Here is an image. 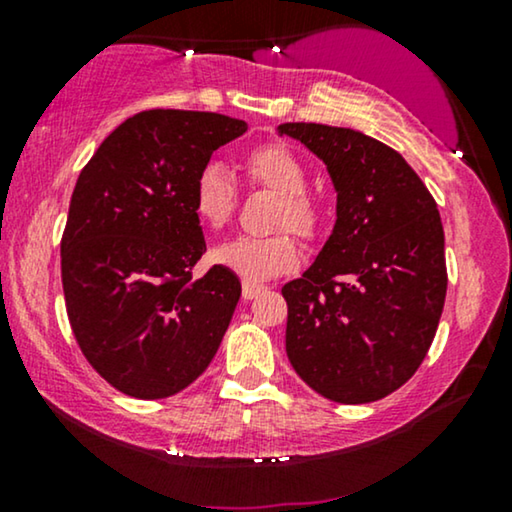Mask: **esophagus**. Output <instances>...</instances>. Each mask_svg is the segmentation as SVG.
<instances>
[{
	"label": "esophagus",
	"mask_w": 512,
	"mask_h": 512,
	"mask_svg": "<svg viewBox=\"0 0 512 512\" xmlns=\"http://www.w3.org/2000/svg\"><path fill=\"white\" fill-rule=\"evenodd\" d=\"M265 286L258 284V282H251V279H244L242 282V298L244 300H254L258 293H263Z\"/></svg>",
	"instance_id": "obj_1"
}]
</instances>
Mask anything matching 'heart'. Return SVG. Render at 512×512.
I'll list each match as a JSON object with an SVG mask.
<instances>
[{"mask_svg": "<svg viewBox=\"0 0 512 512\" xmlns=\"http://www.w3.org/2000/svg\"><path fill=\"white\" fill-rule=\"evenodd\" d=\"M244 174L254 186L279 195L275 228H289L303 240L321 233L319 202L307 195V172L300 158L284 144H263L251 149L242 160ZM237 188L221 163H205L195 174L191 205L202 226L219 230L235 212ZM300 249L289 233L270 237H233L214 249V261L247 279L282 275L298 265Z\"/></svg>", "mask_w": 512, "mask_h": 512, "instance_id": "heart-1", "label": "heart"}]
</instances>
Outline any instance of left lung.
Here are the masks:
<instances>
[{
    "mask_svg": "<svg viewBox=\"0 0 512 512\" xmlns=\"http://www.w3.org/2000/svg\"><path fill=\"white\" fill-rule=\"evenodd\" d=\"M326 163L333 233L284 284L286 356L335 403H373L422 366L445 305V235L436 200L401 153L359 130L284 123Z\"/></svg>",
    "mask_w": 512,
    "mask_h": 512,
    "instance_id": "1",
    "label": "left lung"
}]
</instances>
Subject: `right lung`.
Instances as JSON below:
<instances>
[{
  "instance_id": "1",
  "label": "right lung",
  "mask_w": 512,
  "mask_h": 512,
  "mask_svg": "<svg viewBox=\"0 0 512 512\" xmlns=\"http://www.w3.org/2000/svg\"><path fill=\"white\" fill-rule=\"evenodd\" d=\"M247 123L151 109L123 121L76 181L62 233V291L90 366L123 394L156 401L205 373L242 284L207 251L191 205L198 170Z\"/></svg>"
}]
</instances>
